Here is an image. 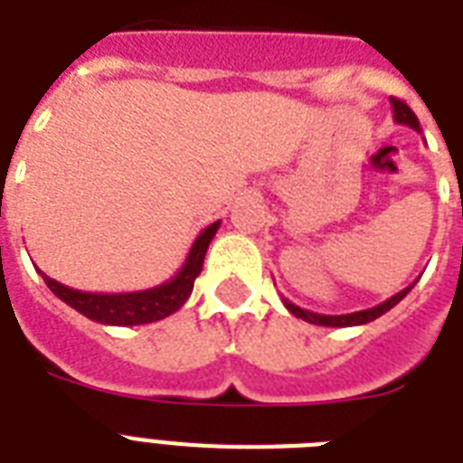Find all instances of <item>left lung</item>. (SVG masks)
Here are the masks:
<instances>
[{
  "label": "left lung",
  "instance_id": "left-lung-1",
  "mask_svg": "<svg viewBox=\"0 0 463 463\" xmlns=\"http://www.w3.org/2000/svg\"><path fill=\"white\" fill-rule=\"evenodd\" d=\"M392 110H394V119L399 122V125H406V127H411V129L420 132V122H418V118L413 115V110H411L409 105L403 103V100H399V98H392ZM413 286H416V281L411 283L409 288H403L402 293H396V296H392L389 300H384V303L374 305V307H370V309H360V312H351V315H317V312H309V309L298 307V305H293L290 300H286V298H281V300L288 312H293V315L300 317V319H305V322H309V324H319V326H358V324L373 322V319L382 317L384 312H389V309L394 307V305L402 303L403 298L409 296Z\"/></svg>",
  "mask_w": 463,
  "mask_h": 463
}]
</instances>
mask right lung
I'll return each mask as SVG.
<instances>
[{
	"mask_svg": "<svg viewBox=\"0 0 463 463\" xmlns=\"http://www.w3.org/2000/svg\"><path fill=\"white\" fill-rule=\"evenodd\" d=\"M218 225L221 221L199 232V238L194 240L180 271L170 281L160 283L156 288L137 290V293H83V290H74L64 283L54 281L43 271L40 276L54 296L93 322L112 324V326H137V324L158 322V319H165L167 315L177 312L192 296L196 276L202 274L203 257H206L211 240L216 235Z\"/></svg>",
	"mask_w": 463,
	"mask_h": 463,
	"instance_id": "right-lung-1",
	"label": "right lung"
}]
</instances>
